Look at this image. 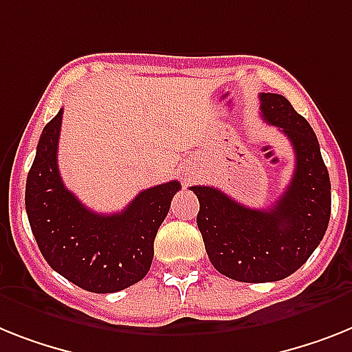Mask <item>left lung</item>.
Here are the masks:
<instances>
[{
    "mask_svg": "<svg viewBox=\"0 0 352 352\" xmlns=\"http://www.w3.org/2000/svg\"><path fill=\"white\" fill-rule=\"evenodd\" d=\"M261 113L295 151L293 178L268 208L241 205L214 187H190L197 228L212 266L239 283H274L295 274L320 245L331 216L329 173L315 131L287 98L261 93Z\"/></svg>",
    "mask_w": 352,
    "mask_h": 352,
    "instance_id": "left-lung-1",
    "label": "left lung"
}]
</instances>
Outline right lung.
Listing matches in <instances>:
<instances>
[{
  "mask_svg": "<svg viewBox=\"0 0 352 352\" xmlns=\"http://www.w3.org/2000/svg\"><path fill=\"white\" fill-rule=\"evenodd\" d=\"M63 109L41 133L26 178L25 207L41 254L52 268L91 293H115L147 275L155 237L169 214L178 179L142 190L118 214H97L78 201L57 165Z\"/></svg>",
  "mask_w": 352,
  "mask_h": 352,
  "instance_id": "add662e5",
  "label": "right lung"
}]
</instances>
